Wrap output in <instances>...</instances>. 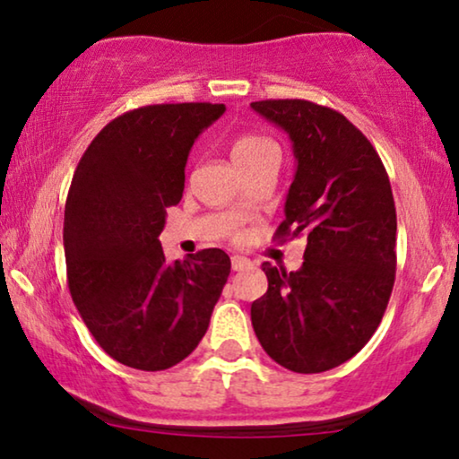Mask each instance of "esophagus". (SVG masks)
I'll list each match as a JSON object with an SVG mask.
<instances>
[{"instance_id": "obj_1", "label": "esophagus", "mask_w": 459, "mask_h": 459, "mask_svg": "<svg viewBox=\"0 0 459 459\" xmlns=\"http://www.w3.org/2000/svg\"><path fill=\"white\" fill-rule=\"evenodd\" d=\"M250 267V261L247 259V256H240V255H234L231 256V269L234 272H242V269Z\"/></svg>"}]
</instances>
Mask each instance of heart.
I'll list each match as a JSON object with an SVG mask.
<instances>
[{"label":"heart","instance_id":"obj_1","mask_svg":"<svg viewBox=\"0 0 459 459\" xmlns=\"http://www.w3.org/2000/svg\"><path fill=\"white\" fill-rule=\"evenodd\" d=\"M269 148H275V146L272 140H267V137L256 135V134L238 135L234 143H231V160H234L236 167H240L244 162L253 160L255 156L263 154ZM238 209H240V204H238Z\"/></svg>","mask_w":459,"mask_h":459}]
</instances>
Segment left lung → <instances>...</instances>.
<instances>
[{"instance_id":"left-lung-1","label":"left lung","mask_w":459,"mask_h":459,"mask_svg":"<svg viewBox=\"0 0 459 459\" xmlns=\"http://www.w3.org/2000/svg\"><path fill=\"white\" fill-rule=\"evenodd\" d=\"M250 108L286 131L297 159L275 238L307 240L299 272L263 263L269 284L250 319L275 363L319 374L359 353L385 316L397 267L391 181L341 112L307 100H261Z\"/></svg>"}]
</instances>
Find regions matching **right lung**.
<instances>
[{"instance_id":"right-lung-1","label":"right lung","mask_w":459,"mask_h":459,"mask_svg":"<svg viewBox=\"0 0 459 459\" xmlns=\"http://www.w3.org/2000/svg\"><path fill=\"white\" fill-rule=\"evenodd\" d=\"M223 104L129 110L93 137L65 209L71 297L100 347L123 366L159 372L186 359L209 328L231 263L204 248L167 263L159 236L181 200L187 154Z\"/></svg>"}]
</instances>
